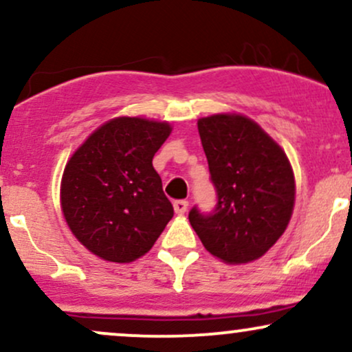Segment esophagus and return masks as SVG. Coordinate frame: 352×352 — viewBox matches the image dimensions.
I'll list each match as a JSON object with an SVG mask.
<instances>
[{"instance_id":"obj_1","label":"esophagus","mask_w":352,"mask_h":352,"mask_svg":"<svg viewBox=\"0 0 352 352\" xmlns=\"http://www.w3.org/2000/svg\"><path fill=\"white\" fill-rule=\"evenodd\" d=\"M188 208V201L187 200H177L173 201V210H175L177 215H184Z\"/></svg>"}]
</instances>
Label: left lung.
<instances>
[{
  "mask_svg": "<svg viewBox=\"0 0 352 352\" xmlns=\"http://www.w3.org/2000/svg\"><path fill=\"white\" fill-rule=\"evenodd\" d=\"M217 190L213 212L193 207L190 225L213 256L230 265L258 260L285 233L294 207V175L283 148L240 114L199 119Z\"/></svg>",
  "mask_w": 352,
  "mask_h": 352,
  "instance_id": "1",
  "label": "left lung"
}]
</instances>
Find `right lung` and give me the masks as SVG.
<instances>
[{"mask_svg": "<svg viewBox=\"0 0 352 352\" xmlns=\"http://www.w3.org/2000/svg\"><path fill=\"white\" fill-rule=\"evenodd\" d=\"M170 132L167 122L117 117L72 153L60 180V207L89 252L131 263L164 232L173 207L152 159Z\"/></svg>", "mask_w": 352, "mask_h": 352, "instance_id": "add662e5", "label": "right lung"}]
</instances>
